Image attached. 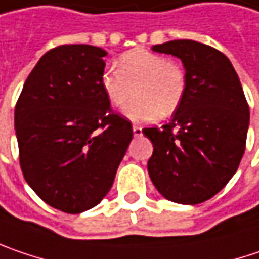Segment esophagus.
Returning a JSON list of instances; mask_svg holds the SVG:
<instances>
[{
	"mask_svg": "<svg viewBox=\"0 0 259 259\" xmlns=\"http://www.w3.org/2000/svg\"><path fill=\"white\" fill-rule=\"evenodd\" d=\"M133 133H134L136 137H141V136H143V128L139 126V125H134V126H133Z\"/></svg>",
	"mask_w": 259,
	"mask_h": 259,
	"instance_id": "obj_1",
	"label": "esophagus"
}]
</instances>
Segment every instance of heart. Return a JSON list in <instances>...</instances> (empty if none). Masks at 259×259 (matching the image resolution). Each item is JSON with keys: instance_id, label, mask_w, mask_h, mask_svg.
<instances>
[{"instance_id": "heart-1", "label": "heart", "mask_w": 259, "mask_h": 259, "mask_svg": "<svg viewBox=\"0 0 259 259\" xmlns=\"http://www.w3.org/2000/svg\"><path fill=\"white\" fill-rule=\"evenodd\" d=\"M186 83V72L178 62L144 48L122 54L118 69H109L102 76L103 91L115 107L130 102L136 88L137 99L125 109L133 120L171 116L183 102Z\"/></svg>"}]
</instances>
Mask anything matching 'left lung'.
Masks as SVG:
<instances>
[{
  "instance_id": "8db88e82",
  "label": "left lung",
  "mask_w": 259,
  "mask_h": 259,
  "mask_svg": "<svg viewBox=\"0 0 259 259\" xmlns=\"http://www.w3.org/2000/svg\"><path fill=\"white\" fill-rule=\"evenodd\" d=\"M152 50L178 57L187 83L171 122L143 130L153 144L147 171L165 199L197 205L236 174L245 153L249 106L231 62L213 47L177 39Z\"/></svg>"
}]
</instances>
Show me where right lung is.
<instances>
[{
    "mask_svg": "<svg viewBox=\"0 0 259 259\" xmlns=\"http://www.w3.org/2000/svg\"><path fill=\"white\" fill-rule=\"evenodd\" d=\"M99 47L60 46L29 73L14 109L20 168L32 190L67 213L94 208L109 193L131 140V122L104 91Z\"/></svg>",
    "mask_w": 259,
    "mask_h": 259,
    "instance_id": "obj_1",
    "label": "right lung"
}]
</instances>
